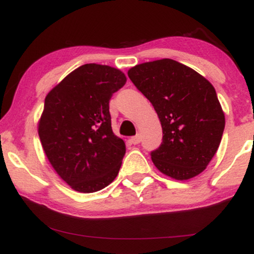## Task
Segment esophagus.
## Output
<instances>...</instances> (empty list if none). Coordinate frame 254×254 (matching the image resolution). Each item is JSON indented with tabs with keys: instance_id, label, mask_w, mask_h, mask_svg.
Returning a JSON list of instances; mask_svg holds the SVG:
<instances>
[{
	"instance_id": "obj_1",
	"label": "esophagus",
	"mask_w": 254,
	"mask_h": 254,
	"mask_svg": "<svg viewBox=\"0 0 254 254\" xmlns=\"http://www.w3.org/2000/svg\"><path fill=\"white\" fill-rule=\"evenodd\" d=\"M140 140H142V137H140L139 134H137V136L131 138L130 142H131V144H133V145H137V144L140 143Z\"/></svg>"
}]
</instances>
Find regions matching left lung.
<instances>
[{
    "label": "left lung",
    "instance_id": "obj_1",
    "mask_svg": "<svg viewBox=\"0 0 254 254\" xmlns=\"http://www.w3.org/2000/svg\"><path fill=\"white\" fill-rule=\"evenodd\" d=\"M127 75L153 105L162 124L163 142L151 152L156 168L176 181L203 172L216 155L225 127L213 85L170 59L137 64Z\"/></svg>",
    "mask_w": 254,
    "mask_h": 254
}]
</instances>
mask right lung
Returning a JSON list of instances; mask_svg holds the SVG:
<instances>
[{
	"mask_svg": "<svg viewBox=\"0 0 254 254\" xmlns=\"http://www.w3.org/2000/svg\"><path fill=\"white\" fill-rule=\"evenodd\" d=\"M125 82L120 69L89 63L48 92L38 136L51 166L72 190L92 193L117 177L125 144L112 131L109 101Z\"/></svg>",
	"mask_w": 254,
	"mask_h": 254,
	"instance_id": "obj_1",
	"label": "right lung"
}]
</instances>
